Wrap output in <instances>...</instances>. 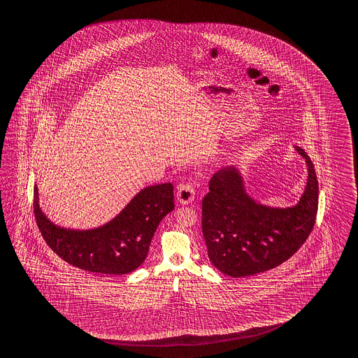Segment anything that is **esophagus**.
<instances>
[{
    "label": "esophagus",
    "instance_id": "obj_1",
    "mask_svg": "<svg viewBox=\"0 0 358 358\" xmlns=\"http://www.w3.org/2000/svg\"><path fill=\"white\" fill-rule=\"evenodd\" d=\"M176 196H177L178 203L181 205H187V203H192L195 199V189L189 183H182L178 186Z\"/></svg>",
    "mask_w": 358,
    "mask_h": 358
}]
</instances>
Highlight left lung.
Instances as JSON below:
<instances>
[{
  "mask_svg": "<svg viewBox=\"0 0 358 358\" xmlns=\"http://www.w3.org/2000/svg\"><path fill=\"white\" fill-rule=\"evenodd\" d=\"M308 167V180L296 205L273 208L247 192L236 166L210 178L203 200V234L211 264L224 275L250 276L287 261L310 234L317 211V175L309 155L294 145Z\"/></svg>",
  "mask_w": 358,
  "mask_h": 358,
  "instance_id": "obj_1",
  "label": "left lung"
}]
</instances>
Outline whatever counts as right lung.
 <instances>
[{
	"label": "right lung",
	"mask_w": 358,
	"mask_h": 358,
	"mask_svg": "<svg viewBox=\"0 0 358 358\" xmlns=\"http://www.w3.org/2000/svg\"><path fill=\"white\" fill-rule=\"evenodd\" d=\"M173 209V185L158 183L141 189L108 223L71 229L44 214L34 187L35 219L48 245L68 264L96 273L127 275L136 270L148 256L157 227Z\"/></svg>",
	"instance_id": "1"
}]
</instances>
